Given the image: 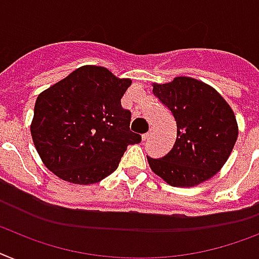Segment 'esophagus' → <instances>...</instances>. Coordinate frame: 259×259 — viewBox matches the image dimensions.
Returning <instances> with one entry per match:
<instances>
[{"label":"esophagus","mask_w":259,"mask_h":259,"mask_svg":"<svg viewBox=\"0 0 259 259\" xmlns=\"http://www.w3.org/2000/svg\"><path fill=\"white\" fill-rule=\"evenodd\" d=\"M151 136V132H148V133H145V134H142V141H144V142H146V141L149 140V137Z\"/></svg>","instance_id":"esophagus-1"}]
</instances>
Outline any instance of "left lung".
Instances as JSON below:
<instances>
[{
    "label": "left lung",
    "instance_id": "obj_1",
    "mask_svg": "<svg viewBox=\"0 0 259 259\" xmlns=\"http://www.w3.org/2000/svg\"><path fill=\"white\" fill-rule=\"evenodd\" d=\"M153 94L177 122V138L162 158L148 157L150 169L176 188L202 184L228 161L238 137L232 108L217 90L190 77L153 83Z\"/></svg>",
    "mask_w": 259,
    "mask_h": 259
}]
</instances>
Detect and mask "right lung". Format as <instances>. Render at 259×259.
<instances>
[{"label":"right lung","mask_w":259,"mask_h":259,"mask_svg":"<svg viewBox=\"0 0 259 259\" xmlns=\"http://www.w3.org/2000/svg\"><path fill=\"white\" fill-rule=\"evenodd\" d=\"M132 79L86 65L44 90L35 101L30 133L42 162L61 180L90 185L110 176L127 145L132 113L121 98Z\"/></svg>","instance_id":"add662e5"}]
</instances>
